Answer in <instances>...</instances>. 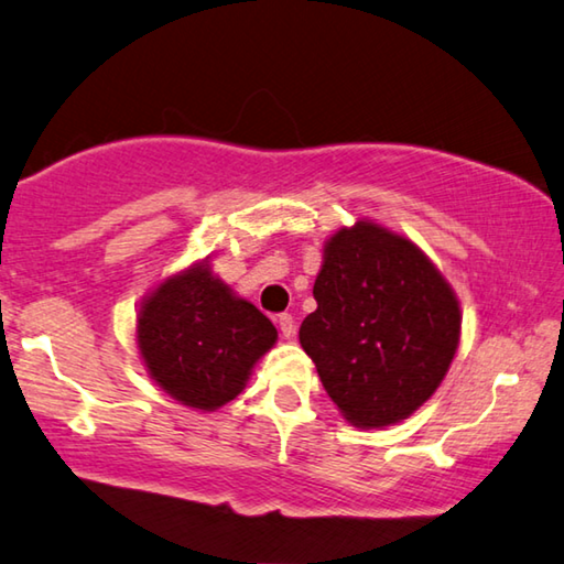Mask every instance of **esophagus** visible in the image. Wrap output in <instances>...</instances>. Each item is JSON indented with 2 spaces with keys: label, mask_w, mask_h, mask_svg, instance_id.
Here are the masks:
<instances>
[{
  "label": "esophagus",
  "mask_w": 564,
  "mask_h": 564,
  "mask_svg": "<svg viewBox=\"0 0 564 564\" xmlns=\"http://www.w3.org/2000/svg\"><path fill=\"white\" fill-rule=\"evenodd\" d=\"M279 328H281V336H283V338H291V336H293L295 323H293L291 313H281V316H279Z\"/></svg>",
  "instance_id": "obj_1"
}]
</instances>
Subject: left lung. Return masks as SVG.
Listing matches in <instances>:
<instances>
[{
	"mask_svg": "<svg viewBox=\"0 0 564 564\" xmlns=\"http://www.w3.org/2000/svg\"><path fill=\"white\" fill-rule=\"evenodd\" d=\"M303 350L343 417L395 425L431 400L460 343V301L435 263L376 221L328 236Z\"/></svg>",
	"mask_w": 564,
	"mask_h": 564,
	"instance_id": "1",
	"label": "left lung"
}]
</instances>
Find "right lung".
<instances>
[{"label": "right lung", "instance_id": "right-lung-1", "mask_svg": "<svg viewBox=\"0 0 564 564\" xmlns=\"http://www.w3.org/2000/svg\"><path fill=\"white\" fill-rule=\"evenodd\" d=\"M279 330L214 275L208 259L151 289L137 316L147 373L181 405L218 410L241 393Z\"/></svg>", "mask_w": 564, "mask_h": 564}]
</instances>
